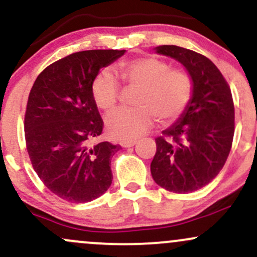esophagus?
<instances>
[{
    "instance_id": "esophagus-1",
    "label": "esophagus",
    "mask_w": 257,
    "mask_h": 257,
    "mask_svg": "<svg viewBox=\"0 0 257 257\" xmlns=\"http://www.w3.org/2000/svg\"><path fill=\"white\" fill-rule=\"evenodd\" d=\"M119 144L122 147H133L135 144H137V141L135 140H123V141H120Z\"/></svg>"
}]
</instances>
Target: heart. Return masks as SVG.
Returning <instances> with one entry per match:
<instances>
[{
  "mask_svg": "<svg viewBox=\"0 0 257 257\" xmlns=\"http://www.w3.org/2000/svg\"><path fill=\"white\" fill-rule=\"evenodd\" d=\"M120 78L129 87L138 88L137 107L118 108L106 118V129L112 138L133 140L152 124V117L169 122L184 112L193 91L191 76L184 70L169 69L164 60L146 57L123 63L117 67ZM119 84L111 70L100 71L91 83V96L102 111H111L117 104Z\"/></svg>",
  "mask_w": 257,
  "mask_h": 257,
  "instance_id": "b5f03b06",
  "label": "heart"
}]
</instances>
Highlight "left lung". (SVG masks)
I'll use <instances>...</instances> for the list:
<instances>
[{
    "instance_id": "obj_1",
    "label": "left lung",
    "mask_w": 257,
    "mask_h": 257,
    "mask_svg": "<svg viewBox=\"0 0 257 257\" xmlns=\"http://www.w3.org/2000/svg\"><path fill=\"white\" fill-rule=\"evenodd\" d=\"M157 54L179 61L193 82L188 105L156 139L151 174L170 192L190 193L208 185L225 166L234 134V106L222 73L204 55L178 46H158Z\"/></svg>"
}]
</instances>
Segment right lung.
Masks as SVG:
<instances>
[{
	"instance_id": "obj_1",
	"label": "right lung",
	"mask_w": 257,
	"mask_h": 257,
	"mask_svg": "<svg viewBox=\"0 0 257 257\" xmlns=\"http://www.w3.org/2000/svg\"><path fill=\"white\" fill-rule=\"evenodd\" d=\"M124 53H73L46 67L31 88L25 113L29 157L47 188L67 202H90L112 184L111 158L119 145L95 143L104 122L91 83L102 67Z\"/></svg>"
}]
</instances>
